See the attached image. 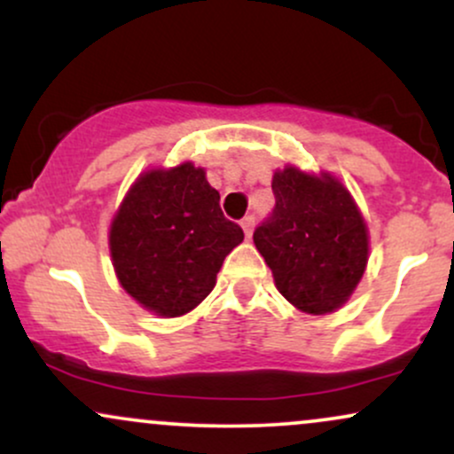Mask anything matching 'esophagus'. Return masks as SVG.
<instances>
[{
  "instance_id": "esophagus-1",
  "label": "esophagus",
  "mask_w": 454,
  "mask_h": 454,
  "mask_svg": "<svg viewBox=\"0 0 454 454\" xmlns=\"http://www.w3.org/2000/svg\"><path fill=\"white\" fill-rule=\"evenodd\" d=\"M241 228H243L245 237H247V239H252V232H254V217H252V215L243 217V222H241Z\"/></svg>"
}]
</instances>
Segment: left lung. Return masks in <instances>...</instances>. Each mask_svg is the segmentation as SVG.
I'll return each mask as SVG.
<instances>
[{
	"label": "left lung",
	"instance_id": "8db88e82",
	"mask_svg": "<svg viewBox=\"0 0 454 454\" xmlns=\"http://www.w3.org/2000/svg\"><path fill=\"white\" fill-rule=\"evenodd\" d=\"M275 209L254 243L288 303L325 316L350 299L369 260V231L348 187L326 170L273 175Z\"/></svg>",
	"mask_w": 454,
	"mask_h": 454
}]
</instances>
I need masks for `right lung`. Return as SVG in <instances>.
<instances>
[{
	"label": "right lung",
	"instance_id": "right-lung-1",
	"mask_svg": "<svg viewBox=\"0 0 454 454\" xmlns=\"http://www.w3.org/2000/svg\"><path fill=\"white\" fill-rule=\"evenodd\" d=\"M241 241V226L220 209V192L192 161L138 175L108 231L121 288L161 317L200 305Z\"/></svg>",
	"mask_w": 454,
	"mask_h": 454
}]
</instances>
